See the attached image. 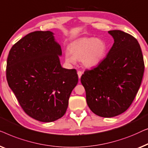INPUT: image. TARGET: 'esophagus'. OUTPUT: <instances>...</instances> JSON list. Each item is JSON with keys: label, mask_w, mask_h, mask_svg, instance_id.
I'll list each match as a JSON object with an SVG mask.
<instances>
[{"label": "esophagus", "mask_w": 148, "mask_h": 148, "mask_svg": "<svg viewBox=\"0 0 148 148\" xmlns=\"http://www.w3.org/2000/svg\"><path fill=\"white\" fill-rule=\"evenodd\" d=\"M77 74H78V78L80 79V78H81V76H82V71H80V70H79V71L77 72Z\"/></svg>", "instance_id": "34e87169"}]
</instances>
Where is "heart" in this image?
I'll return each instance as SVG.
<instances>
[{"label": "heart", "mask_w": 148, "mask_h": 148, "mask_svg": "<svg viewBox=\"0 0 148 148\" xmlns=\"http://www.w3.org/2000/svg\"><path fill=\"white\" fill-rule=\"evenodd\" d=\"M107 45L103 39L92 37H84L77 39L70 47V53L65 54L66 60L74 64L76 60H81L86 68L97 66L105 58Z\"/></svg>", "instance_id": "heart-1"}]
</instances>
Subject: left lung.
I'll use <instances>...</instances> for the list:
<instances>
[{"instance_id": "left-lung-1", "label": "left lung", "mask_w": 148, "mask_h": 148, "mask_svg": "<svg viewBox=\"0 0 148 148\" xmlns=\"http://www.w3.org/2000/svg\"><path fill=\"white\" fill-rule=\"evenodd\" d=\"M109 33L114 43L107 57L95 68L85 70L80 79L87 105L102 117L119 115L130 107L145 68L140 45L134 36L120 30Z\"/></svg>"}]
</instances>
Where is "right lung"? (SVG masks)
<instances>
[{
  "label": "right lung",
  "mask_w": 148,
  "mask_h": 148,
  "mask_svg": "<svg viewBox=\"0 0 148 148\" xmlns=\"http://www.w3.org/2000/svg\"><path fill=\"white\" fill-rule=\"evenodd\" d=\"M53 34L29 33L12 45L7 58L8 84L25 113L41 122L64 115L78 81L76 70L61 66V47Z\"/></svg>",
  "instance_id": "right-lung-1"
}]
</instances>
